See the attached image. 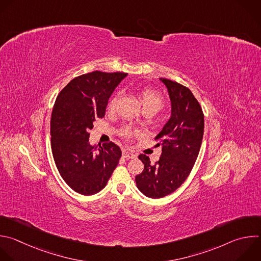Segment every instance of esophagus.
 Listing matches in <instances>:
<instances>
[{"label": "esophagus", "instance_id": "1", "mask_svg": "<svg viewBox=\"0 0 261 261\" xmlns=\"http://www.w3.org/2000/svg\"><path fill=\"white\" fill-rule=\"evenodd\" d=\"M123 156L126 158V159H135L136 154L132 151H129V150H123Z\"/></svg>", "mask_w": 261, "mask_h": 261}]
</instances>
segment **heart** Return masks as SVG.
<instances>
[{
	"instance_id": "1",
	"label": "heart",
	"mask_w": 261,
	"mask_h": 261,
	"mask_svg": "<svg viewBox=\"0 0 261 261\" xmlns=\"http://www.w3.org/2000/svg\"><path fill=\"white\" fill-rule=\"evenodd\" d=\"M138 96H139V100H140V103L144 109H151L155 112H158L164 105V98L163 96L155 90L151 89V88H147V87H145V88H142L138 91ZM118 98H119V94H115L110 102H109V109L110 110H113L115 109L117 102H118ZM136 132L133 131V130H130V129H126L122 132V135L124 137H131L132 135H134Z\"/></svg>"
}]
</instances>
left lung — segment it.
I'll return each instance as SVG.
<instances>
[{
    "instance_id": "1",
    "label": "left lung",
    "mask_w": 261,
    "mask_h": 261,
    "mask_svg": "<svg viewBox=\"0 0 261 261\" xmlns=\"http://www.w3.org/2000/svg\"><path fill=\"white\" fill-rule=\"evenodd\" d=\"M161 81L172 106L170 120L155 137L162 154L154 165L147 155L139 154L144 169L135 177L138 190L151 199L163 198L185 182L197 161L204 134V114L192 91L177 82Z\"/></svg>"
}]
</instances>
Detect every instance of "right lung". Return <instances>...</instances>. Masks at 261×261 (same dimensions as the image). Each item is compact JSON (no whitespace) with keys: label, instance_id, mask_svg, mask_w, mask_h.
<instances>
[{"label":"right lung","instance_id":"obj_1","mask_svg":"<svg viewBox=\"0 0 261 261\" xmlns=\"http://www.w3.org/2000/svg\"><path fill=\"white\" fill-rule=\"evenodd\" d=\"M126 72L95 70L72 79L58 94L51 115V148L62 179L90 196L108 184L122 155L114 142L91 146L89 131L103 118L109 98Z\"/></svg>","mask_w":261,"mask_h":261}]
</instances>
